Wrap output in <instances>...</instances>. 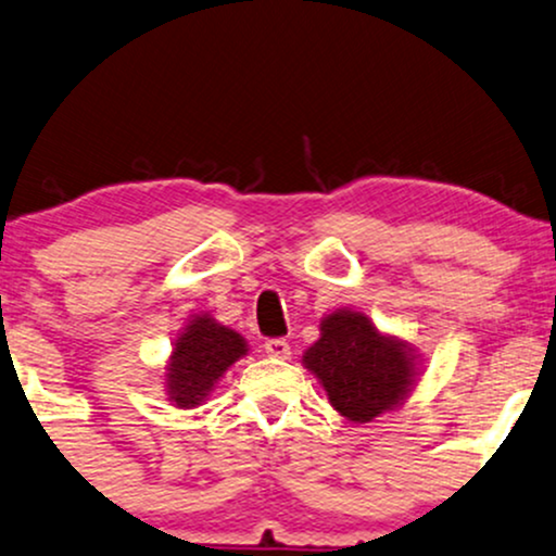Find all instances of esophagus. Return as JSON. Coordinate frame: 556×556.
Masks as SVG:
<instances>
[{
	"label": "esophagus",
	"instance_id": "1",
	"mask_svg": "<svg viewBox=\"0 0 556 556\" xmlns=\"http://www.w3.org/2000/svg\"><path fill=\"white\" fill-rule=\"evenodd\" d=\"M265 353L270 355V358H278V361H289L291 358V345L286 342L283 338H273V340H265Z\"/></svg>",
	"mask_w": 556,
	"mask_h": 556
}]
</instances>
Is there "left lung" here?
<instances>
[{
	"mask_svg": "<svg viewBox=\"0 0 556 556\" xmlns=\"http://www.w3.org/2000/svg\"><path fill=\"white\" fill-rule=\"evenodd\" d=\"M327 400L355 425L402 407L422 376L420 353L381 332L358 309H334L319 321V340L301 355Z\"/></svg>",
	"mask_w": 556,
	"mask_h": 556,
	"instance_id": "1",
	"label": "left lung"
}]
</instances>
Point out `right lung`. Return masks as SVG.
<instances>
[{
	"instance_id": "1",
	"label": "right lung",
	"mask_w": 556,
	"mask_h": 556,
	"mask_svg": "<svg viewBox=\"0 0 556 556\" xmlns=\"http://www.w3.org/2000/svg\"><path fill=\"white\" fill-rule=\"evenodd\" d=\"M250 353L247 340L231 327L193 314L173 342V355L164 366V392L177 409H193L208 400L222 376Z\"/></svg>"
}]
</instances>
